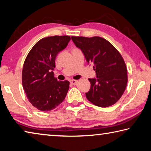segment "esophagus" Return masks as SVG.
Listing matches in <instances>:
<instances>
[{"label":"esophagus","mask_w":151,"mask_h":151,"mask_svg":"<svg viewBox=\"0 0 151 151\" xmlns=\"http://www.w3.org/2000/svg\"><path fill=\"white\" fill-rule=\"evenodd\" d=\"M70 83L71 85H76V84L78 83V81H76V80H70Z\"/></svg>","instance_id":"34e87169"}]
</instances>
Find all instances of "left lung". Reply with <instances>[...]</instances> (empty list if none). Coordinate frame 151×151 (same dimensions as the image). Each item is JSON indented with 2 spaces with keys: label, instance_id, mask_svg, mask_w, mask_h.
<instances>
[{
  "label": "left lung",
  "instance_id": "left-lung-1",
  "mask_svg": "<svg viewBox=\"0 0 151 151\" xmlns=\"http://www.w3.org/2000/svg\"><path fill=\"white\" fill-rule=\"evenodd\" d=\"M82 50L88 63H93L96 78H89L88 100L100 107L113 105L124 93L127 85V70L121 55L108 40L99 37H71Z\"/></svg>",
  "mask_w": 151,
  "mask_h": 151
}]
</instances>
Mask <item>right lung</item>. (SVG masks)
Here are the masks:
<instances>
[{
    "label": "right lung",
    "instance_id": "right-lung-1",
    "mask_svg": "<svg viewBox=\"0 0 151 151\" xmlns=\"http://www.w3.org/2000/svg\"><path fill=\"white\" fill-rule=\"evenodd\" d=\"M70 40L69 36L43 38L34 45L24 60L22 86L30 103L40 111L54 109L67 94L69 82L58 81L52 70L56 57Z\"/></svg>",
    "mask_w": 151,
    "mask_h": 151
}]
</instances>
